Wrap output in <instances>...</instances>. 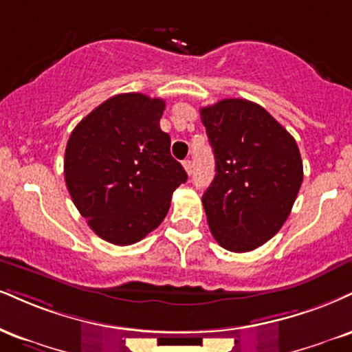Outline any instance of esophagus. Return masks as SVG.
I'll return each instance as SVG.
<instances>
[{
  "label": "esophagus",
  "mask_w": 352,
  "mask_h": 352,
  "mask_svg": "<svg viewBox=\"0 0 352 352\" xmlns=\"http://www.w3.org/2000/svg\"><path fill=\"white\" fill-rule=\"evenodd\" d=\"M184 168L185 170H187V173L190 175V173L193 172V162L190 159H187V160H184Z\"/></svg>",
  "instance_id": "34e87169"
}]
</instances>
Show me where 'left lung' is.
<instances>
[{"label":"left lung","mask_w":352,"mask_h":352,"mask_svg":"<svg viewBox=\"0 0 352 352\" xmlns=\"http://www.w3.org/2000/svg\"><path fill=\"white\" fill-rule=\"evenodd\" d=\"M200 114L217 160L201 198L211 234L228 251H252L289 218L303 180L298 146L252 101L226 98Z\"/></svg>","instance_id":"1"}]
</instances>
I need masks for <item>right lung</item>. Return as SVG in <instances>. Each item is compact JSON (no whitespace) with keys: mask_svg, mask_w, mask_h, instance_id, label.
Wrapping results in <instances>:
<instances>
[{"mask_svg":"<svg viewBox=\"0 0 352 352\" xmlns=\"http://www.w3.org/2000/svg\"><path fill=\"white\" fill-rule=\"evenodd\" d=\"M165 101L121 93L72 131L63 175L75 206L101 239L129 245L164 221L187 172L159 121Z\"/></svg>","mask_w":352,"mask_h":352,"instance_id":"obj_1","label":"right lung"}]
</instances>
